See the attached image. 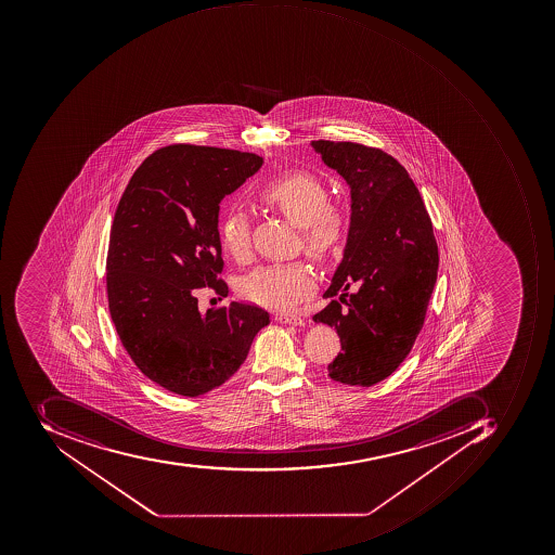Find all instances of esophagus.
Listing matches in <instances>:
<instances>
[{
    "label": "esophagus",
    "mask_w": 555,
    "mask_h": 555,
    "mask_svg": "<svg viewBox=\"0 0 555 555\" xmlns=\"http://www.w3.org/2000/svg\"><path fill=\"white\" fill-rule=\"evenodd\" d=\"M275 320L280 321V323L296 324V326H302V324H305V320L295 317V314H280V317H275Z\"/></svg>",
    "instance_id": "34e87169"
}]
</instances>
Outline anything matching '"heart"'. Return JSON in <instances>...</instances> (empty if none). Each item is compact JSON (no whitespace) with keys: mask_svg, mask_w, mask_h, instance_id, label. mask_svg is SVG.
<instances>
[{"mask_svg":"<svg viewBox=\"0 0 555 555\" xmlns=\"http://www.w3.org/2000/svg\"><path fill=\"white\" fill-rule=\"evenodd\" d=\"M259 204L278 211L301 231L308 256L324 260L335 254L347 235V217L330 202L328 189L310 171H295L269 181L256 193ZM223 253L235 259L247 256L250 225L238 208H227L219 223ZM314 278L302 262L269 264L254 269L241 281L242 298L268 308H287L310 295Z\"/></svg>","mask_w":555,"mask_h":555,"instance_id":"obj_1","label":"heart"}]
</instances>
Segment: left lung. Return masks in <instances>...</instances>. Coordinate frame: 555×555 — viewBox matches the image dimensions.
<instances>
[{
    "mask_svg": "<svg viewBox=\"0 0 555 555\" xmlns=\"http://www.w3.org/2000/svg\"><path fill=\"white\" fill-rule=\"evenodd\" d=\"M311 144L351 193L344 260L324 293L333 299L313 320L335 328L341 344L330 377L370 387L396 372L423 330L438 244L417 186L393 156L351 141Z\"/></svg>",
    "mask_w": 555,
    "mask_h": 555,
    "instance_id": "1",
    "label": "left lung"
}]
</instances>
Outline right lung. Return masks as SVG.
Instances as JSON below:
<instances>
[{"label": "right lung", "instance_id": "1", "mask_svg": "<svg viewBox=\"0 0 555 555\" xmlns=\"http://www.w3.org/2000/svg\"><path fill=\"white\" fill-rule=\"evenodd\" d=\"M260 166L254 153L170 144L141 163L114 214L111 318L134 365L178 396L229 380L271 321L259 306L235 301L204 314L196 299L204 287L227 296L219 205Z\"/></svg>", "mask_w": 555, "mask_h": 555}]
</instances>
